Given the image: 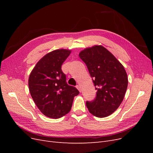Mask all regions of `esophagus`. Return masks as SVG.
<instances>
[{"label":"esophagus","instance_id":"esophagus-1","mask_svg":"<svg viewBox=\"0 0 153 153\" xmlns=\"http://www.w3.org/2000/svg\"><path fill=\"white\" fill-rule=\"evenodd\" d=\"M76 87L77 88V89L80 92H81V87L79 85H77L76 86Z\"/></svg>","mask_w":153,"mask_h":153}]
</instances>
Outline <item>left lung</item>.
Instances as JSON below:
<instances>
[{"label":"left lung","instance_id":"obj_1","mask_svg":"<svg viewBox=\"0 0 153 153\" xmlns=\"http://www.w3.org/2000/svg\"><path fill=\"white\" fill-rule=\"evenodd\" d=\"M79 57L85 63L97 90L96 98L87 101V107L96 117H107L124 99L128 84L126 71L114 55L101 45L85 48Z\"/></svg>","mask_w":153,"mask_h":153}]
</instances>
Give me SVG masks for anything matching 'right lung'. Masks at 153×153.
Masks as SVG:
<instances>
[{
  "label": "right lung",
  "mask_w": 153,
  "mask_h": 153,
  "mask_svg": "<svg viewBox=\"0 0 153 153\" xmlns=\"http://www.w3.org/2000/svg\"><path fill=\"white\" fill-rule=\"evenodd\" d=\"M71 50L57 49L46 54L37 62L29 78V89L35 104L45 116L58 119L71 110L74 97L79 94L66 83L62 63Z\"/></svg>",
  "instance_id": "add662e5"
}]
</instances>
